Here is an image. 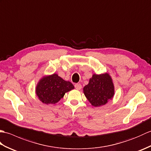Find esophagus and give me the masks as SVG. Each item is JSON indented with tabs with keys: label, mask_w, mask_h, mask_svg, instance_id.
Wrapping results in <instances>:
<instances>
[{
	"label": "esophagus",
	"mask_w": 151,
	"mask_h": 151,
	"mask_svg": "<svg viewBox=\"0 0 151 151\" xmlns=\"http://www.w3.org/2000/svg\"><path fill=\"white\" fill-rule=\"evenodd\" d=\"M75 87L77 90H80V89H81L82 88V85L81 84H76L75 85Z\"/></svg>",
	"instance_id": "34e87169"
}]
</instances>
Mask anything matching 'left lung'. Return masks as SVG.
<instances>
[{"instance_id": "left-lung-1", "label": "left lung", "mask_w": 151, "mask_h": 151, "mask_svg": "<svg viewBox=\"0 0 151 151\" xmlns=\"http://www.w3.org/2000/svg\"><path fill=\"white\" fill-rule=\"evenodd\" d=\"M83 92L89 102L95 107L105 105L113 99L115 88L110 74H93L88 85L83 88Z\"/></svg>"}]
</instances>
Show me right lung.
Here are the masks:
<instances>
[{"instance_id": "obj_1", "label": "right lung", "mask_w": 151, "mask_h": 151, "mask_svg": "<svg viewBox=\"0 0 151 151\" xmlns=\"http://www.w3.org/2000/svg\"><path fill=\"white\" fill-rule=\"evenodd\" d=\"M75 88L69 81H66L56 73L45 75L36 86V94L39 100L45 104H54L63 97L65 93Z\"/></svg>"}]
</instances>
